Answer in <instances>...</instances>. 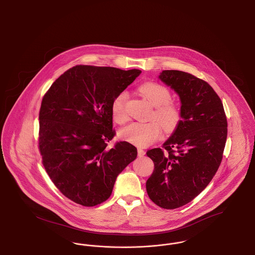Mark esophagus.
<instances>
[{"label":"esophagus","instance_id":"34e87169","mask_svg":"<svg viewBox=\"0 0 255 255\" xmlns=\"http://www.w3.org/2000/svg\"><path fill=\"white\" fill-rule=\"evenodd\" d=\"M137 155L138 157H143L145 155V151L142 148H137Z\"/></svg>","mask_w":255,"mask_h":255}]
</instances>
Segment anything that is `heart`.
<instances>
[{
  "label": "heart",
  "mask_w": 255,
  "mask_h": 255,
  "mask_svg": "<svg viewBox=\"0 0 255 255\" xmlns=\"http://www.w3.org/2000/svg\"><path fill=\"white\" fill-rule=\"evenodd\" d=\"M139 93L154 107L148 122H133L121 131V136L137 146H148L158 140L164 131H174L182 119L180 105L171 99V92L165 86L146 82L139 87ZM127 94L121 93L115 97L112 103V118L118 124H124L129 121L126 112ZM156 122H155L154 121Z\"/></svg>",
  "instance_id": "heart-1"
}]
</instances>
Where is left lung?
Segmentation results:
<instances>
[{
    "label": "left lung",
    "mask_w": 255,
    "mask_h": 255,
    "mask_svg": "<svg viewBox=\"0 0 255 255\" xmlns=\"http://www.w3.org/2000/svg\"><path fill=\"white\" fill-rule=\"evenodd\" d=\"M159 78L180 96L182 120L162 148L146 152L154 161L146 190L157 206L175 209L191 202L216 174L228 122L222 100L205 80L174 70L162 71Z\"/></svg>",
    "instance_id": "obj_1"
}]
</instances>
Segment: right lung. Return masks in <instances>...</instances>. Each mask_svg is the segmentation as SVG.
Wrapping results in <instances>:
<instances>
[{
  "instance_id": "obj_1",
  "label": "right lung",
  "mask_w": 255,
  "mask_h": 255,
  "mask_svg": "<svg viewBox=\"0 0 255 255\" xmlns=\"http://www.w3.org/2000/svg\"><path fill=\"white\" fill-rule=\"evenodd\" d=\"M113 67L76 65L50 86L39 112L42 163L62 194L83 206L109 199L118 175L136 158L116 135L112 103L140 74Z\"/></svg>"
}]
</instances>
